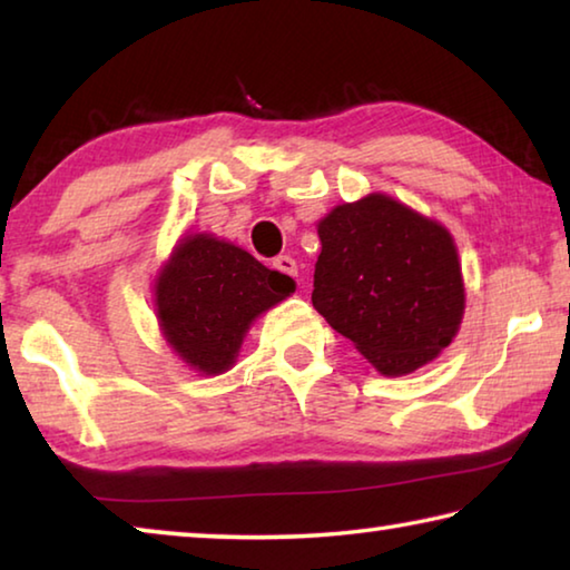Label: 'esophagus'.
<instances>
[{
  "mask_svg": "<svg viewBox=\"0 0 570 570\" xmlns=\"http://www.w3.org/2000/svg\"><path fill=\"white\" fill-rule=\"evenodd\" d=\"M274 268L276 272H282L286 276H298V266L292 256H276L274 258Z\"/></svg>",
  "mask_w": 570,
  "mask_h": 570,
  "instance_id": "esophagus-1",
  "label": "esophagus"
}]
</instances>
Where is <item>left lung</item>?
Wrapping results in <instances>:
<instances>
[{"label":"left lung","instance_id":"8db88e82","mask_svg":"<svg viewBox=\"0 0 570 570\" xmlns=\"http://www.w3.org/2000/svg\"><path fill=\"white\" fill-rule=\"evenodd\" d=\"M312 304L387 377L435 360L458 334L465 288L445 226L384 193L320 220Z\"/></svg>","mask_w":570,"mask_h":570}]
</instances>
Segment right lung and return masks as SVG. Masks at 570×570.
I'll return each mask as SVG.
<instances>
[{"label":"right lung","instance_id":"right-lung-1","mask_svg":"<svg viewBox=\"0 0 570 570\" xmlns=\"http://www.w3.org/2000/svg\"><path fill=\"white\" fill-rule=\"evenodd\" d=\"M294 288L292 276L272 272L228 240L186 236L156 278L158 322L183 362L220 374L234 366L250 322Z\"/></svg>","mask_w":570,"mask_h":570}]
</instances>
